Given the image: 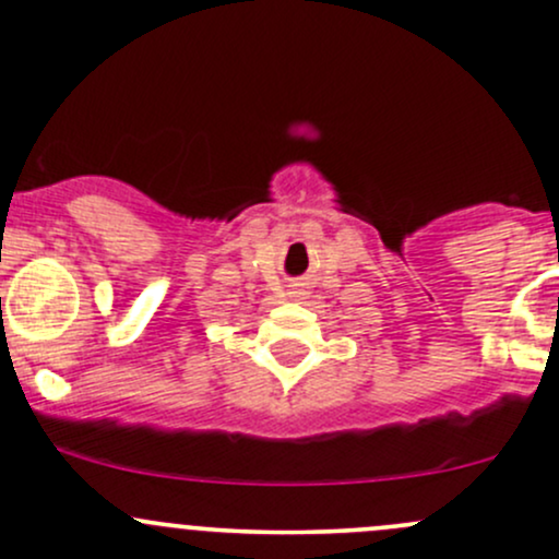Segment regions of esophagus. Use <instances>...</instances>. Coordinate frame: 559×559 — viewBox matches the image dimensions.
I'll return each mask as SVG.
<instances>
[{
	"mask_svg": "<svg viewBox=\"0 0 559 559\" xmlns=\"http://www.w3.org/2000/svg\"><path fill=\"white\" fill-rule=\"evenodd\" d=\"M302 294H305V289H299V286L294 289V297H297V299H302Z\"/></svg>",
	"mask_w": 559,
	"mask_h": 559,
	"instance_id": "1",
	"label": "esophagus"
}]
</instances>
